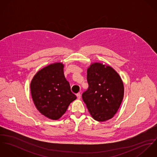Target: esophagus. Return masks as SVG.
Instances as JSON below:
<instances>
[{
  "label": "esophagus",
  "mask_w": 157,
  "mask_h": 157,
  "mask_svg": "<svg viewBox=\"0 0 157 157\" xmlns=\"http://www.w3.org/2000/svg\"><path fill=\"white\" fill-rule=\"evenodd\" d=\"M77 98L78 99V100H80V98H81V94L80 93V92H78V94H77Z\"/></svg>",
  "instance_id": "34e87169"
}]
</instances>
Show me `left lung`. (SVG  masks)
I'll return each mask as SVG.
<instances>
[{"label": "left lung", "mask_w": 157, "mask_h": 157, "mask_svg": "<svg viewBox=\"0 0 157 157\" xmlns=\"http://www.w3.org/2000/svg\"><path fill=\"white\" fill-rule=\"evenodd\" d=\"M88 90L82 98L92 117L97 121L111 119L118 111L124 97L123 81L111 66L99 62L87 69Z\"/></svg>", "instance_id": "left-lung-1"}]
</instances>
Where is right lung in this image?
<instances>
[{"instance_id":"obj_1","label":"right lung","mask_w":157,"mask_h":157,"mask_svg":"<svg viewBox=\"0 0 157 157\" xmlns=\"http://www.w3.org/2000/svg\"><path fill=\"white\" fill-rule=\"evenodd\" d=\"M64 65L51 63L39 70L33 77L30 89L37 109L46 117L57 120L77 97L65 77Z\"/></svg>"}]
</instances>
